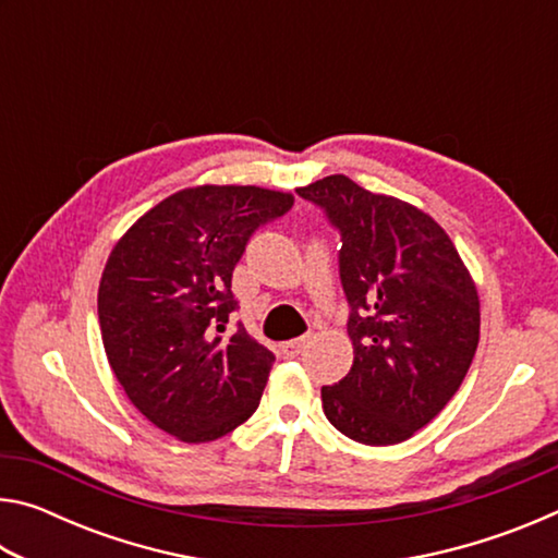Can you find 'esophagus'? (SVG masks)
Segmentation results:
<instances>
[{"mask_svg": "<svg viewBox=\"0 0 558 558\" xmlns=\"http://www.w3.org/2000/svg\"><path fill=\"white\" fill-rule=\"evenodd\" d=\"M307 344V337H298V339H290V342H282L280 344V352L286 356H298L302 352V347Z\"/></svg>", "mask_w": 558, "mask_h": 558, "instance_id": "esophagus-1", "label": "esophagus"}]
</instances>
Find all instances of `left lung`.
Masks as SVG:
<instances>
[{
    "mask_svg": "<svg viewBox=\"0 0 558 558\" xmlns=\"http://www.w3.org/2000/svg\"><path fill=\"white\" fill-rule=\"evenodd\" d=\"M342 235L354 364L323 386L327 421L364 446L411 438L456 396L480 342V300L448 233L344 174L298 189Z\"/></svg>",
    "mask_w": 558,
    "mask_h": 558,
    "instance_id": "1",
    "label": "left lung"
}]
</instances>
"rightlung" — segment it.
Returning a JSON list of instances; mask_svg holds the SVG:
<instances>
[{
  "instance_id": "right-lung-1",
  "label": "right lung",
  "mask_w": 558,
  "mask_h": 558,
  "mask_svg": "<svg viewBox=\"0 0 558 558\" xmlns=\"http://www.w3.org/2000/svg\"><path fill=\"white\" fill-rule=\"evenodd\" d=\"M260 186H194L167 196L122 235L102 270V347L135 409L184 442L248 421L276 356L239 323L235 263L260 226L292 209Z\"/></svg>"
}]
</instances>
